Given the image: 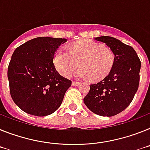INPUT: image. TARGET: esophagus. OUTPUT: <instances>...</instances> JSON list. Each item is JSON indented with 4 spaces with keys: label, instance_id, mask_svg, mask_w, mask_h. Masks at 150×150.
Listing matches in <instances>:
<instances>
[{
    "label": "esophagus",
    "instance_id": "1",
    "mask_svg": "<svg viewBox=\"0 0 150 150\" xmlns=\"http://www.w3.org/2000/svg\"><path fill=\"white\" fill-rule=\"evenodd\" d=\"M71 84H72V85L73 86H78L80 84V83L77 82V81H72V83H71Z\"/></svg>",
    "mask_w": 150,
    "mask_h": 150
}]
</instances>
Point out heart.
<instances>
[{
	"mask_svg": "<svg viewBox=\"0 0 150 150\" xmlns=\"http://www.w3.org/2000/svg\"><path fill=\"white\" fill-rule=\"evenodd\" d=\"M112 52L103 45L92 41H81L74 43L68 50L59 47L53 57L57 71L62 76L69 78L79 67L75 75L79 79H89L91 81L103 79L114 65Z\"/></svg>",
	"mask_w": 150,
	"mask_h": 150,
	"instance_id": "obj_1",
	"label": "heart"
}]
</instances>
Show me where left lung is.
Instances as JSON below:
<instances>
[{"mask_svg":"<svg viewBox=\"0 0 150 150\" xmlns=\"http://www.w3.org/2000/svg\"><path fill=\"white\" fill-rule=\"evenodd\" d=\"M95 40L110 48L115 62L107 76L91 84L84 103L95 114L111 117L125 110L134 99L139 87L141 63L134 48L118 39L101 36Z\"/></svg>","mask_w":150,"mask_h":150,"instance_id":"obj_1","label":"left lung"}]
</instances>
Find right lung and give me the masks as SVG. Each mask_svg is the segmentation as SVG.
<instances>
[{
  "label": "right lung",
  "mask_w": 150,
  "mask_h": 150,
  "mask_svg": "<svg viewBox=\"0 0 150 150\" xmlns=\"http://www.w3.org/2000/svg\"><path fill=\"white\" fill-rule=\"evenodd\" d=\"M66 41L35 38L14 50L7 71L10 95L25 112L46 116L60 106L71 81L57 71L53 57L59 45Z\"/></svg>",
  "instance_id": "1"
}]
</instances>
